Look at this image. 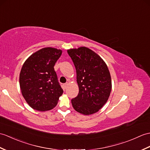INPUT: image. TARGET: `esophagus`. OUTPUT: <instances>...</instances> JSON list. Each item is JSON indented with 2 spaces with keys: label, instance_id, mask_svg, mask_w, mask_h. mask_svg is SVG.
Here are the masks:
<instances>
[{
  "label": "esophagus",
  "instance_id": "esophagus-1",
  "mask_svg": "<svg viewBox=\"0 0 150 150\" xmlns=\"http://www.w3.org/2000/svg\"><path fill=\"white\" fill-rule=\"evenodd\" d=\"M67 86H68V83H63V84H62V87H63V88H64V89H65L66 88H67Z\"/></svg>",
  "mask_w": 150,
  "mask_h": 150
}]
</instances>
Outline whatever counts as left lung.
Listing matches in <instances>:
<instances>
[{"label":"left lung","instance_id":"left-lung-1","mask_svg":"<svg viewBox=\"0 0 150 150\" xmlns=\"http://www.w3.org/2000/svg\"><path fill=\"white\" fill-rule=\"evenodd\" d=\"M76 72L79 93L71 99L73 107L84 115L95 113L110 96L112 82L105 62L98 54L86 47L68 50Z\"/></svg>","mask_w":150,"mask_h":150}]
</instances>
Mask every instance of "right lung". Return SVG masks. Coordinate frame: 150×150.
Instances as JSON below:
<instances>
[{
    "instance_id": "add662e5",
    "label": "right lung",
    "mask_w": 150,
    "mask_h": 150,
    "mask_svg": "<svg viewBox=\"0 0 150 150\" xmlns=\"http://www.w3.org/2000/svg\"><path fill=\"white\" fill-rule=\"evenodd\" d=\"M61 54V50L44 48L31 55L23 64L20 74V89L33 109L48 110L57 104L63 90L54 67Z\"/></svg>"
}]
</instances>
